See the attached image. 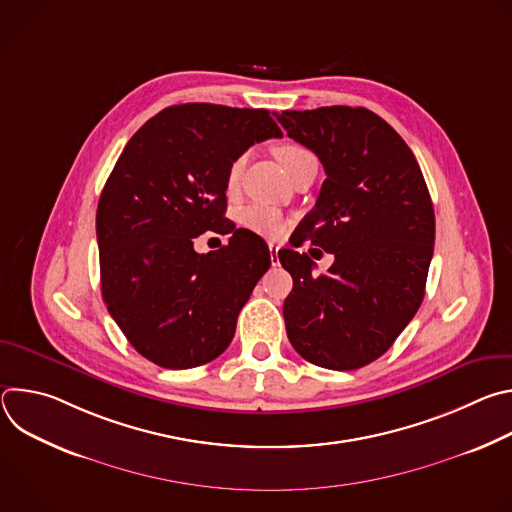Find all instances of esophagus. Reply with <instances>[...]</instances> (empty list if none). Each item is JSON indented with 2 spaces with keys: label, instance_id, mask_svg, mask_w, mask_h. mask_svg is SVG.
Returning a JSON list of instances; mask_svg holds the SVG:
<instances>
[{
  "label": "esophagus",
  "instance_id": "obj_1",
  "mask_svg": "<svg viewBox=\"0 0 512 512\" xmlns=\"http://www.w3.org/2000/svg\"><path fill=\"white\" fill-rule=\"evenodd\" d=\"M269 251H271V261H273V265H277L279 263V259H277V253H279V247L277 245H269Z\"/></svg>",
  "mask_w": 512,
  "mask_h": 512
}]
</instances>
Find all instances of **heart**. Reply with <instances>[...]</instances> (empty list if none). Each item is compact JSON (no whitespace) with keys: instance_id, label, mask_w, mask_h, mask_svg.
<instances>
[{"instance_id":"b5f03b06","label":"heart","mask_w":512,"mask_h":512,"mask_svg":"<svg viewBox=\"0 0 512 512\" xmlns=\"http://www.w3.org/2000/svg\"><path fill=\"white\" fill-rule=\"evenodd\" d=\"M275 158L279 160V164L285 168V172L289 174L291 170H294L296 164H300L304 158L312 156L304 145L300 143H294V141H283V143H277L275 145ZM243 164H245V158H237L231 168H229V174H227V184L233 188L237 182H239V176H241V170H243ZM239 223L249 229L251 233L255 235H261V237H269V239H277L279 235H283L285 231V218L279 210L271 208V206H263V204H251L247 208H243L239 212Z\"/></svg>"}]
</instances>
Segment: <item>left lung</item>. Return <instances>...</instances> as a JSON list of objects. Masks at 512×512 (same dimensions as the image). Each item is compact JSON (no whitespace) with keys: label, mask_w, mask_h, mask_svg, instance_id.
Listing matches in <instances>:
<instances>
[{"label":"left lung","mask_w":512,"mask_h":512,"mask_svg":"<svg viewBox=\"0 0 512 512\" xmlns=\"http://www.w3.org/2000/svg\"><path fill=\"white\" fill-rule=\"evenodd\" d=\"M326 172L316 206L279 261L294 279L283 302L287 338L318 367L354 371L385 354L425 296L435 216L401 135L364 107L275 113ZM310 238L335 255L324 276L295 249Z\"/></svg>","instance_id":"8db88e82"}]
</instances>
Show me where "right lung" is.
Returning <instances> with one entry per match:
<instances>
[{"mask_svg": "<svg viewBox=\"0 0 512 512\" xmlns=\"http://www.w3.org/2000/svg\"><path fill=\"white\" fill-rule=\"evenodd\" d=\"M281 135L267 109L184 103L143 123L119 156L97 206L101 291L158 367H200L231 344L271 255L225 218L227 174L253 143ZM206 230L234 237L200 256L193 239Z\"/></svg>", "mask_w": 512, "mask_h": 512, "instance_id": "right-lung-1", "label": "right lung"}]
</instances>
